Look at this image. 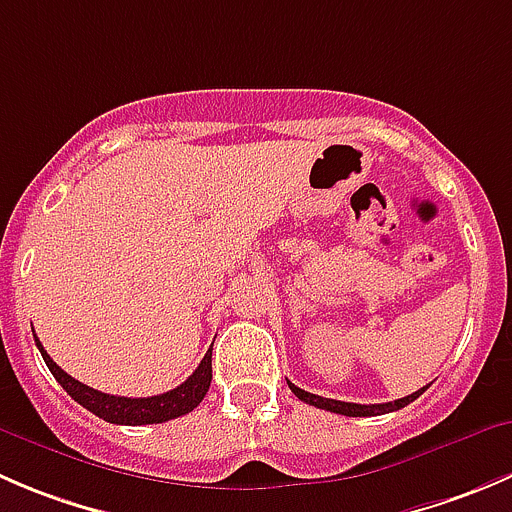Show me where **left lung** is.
I'll return each instance as SVG.
<instances>
[{"label":"left lung","mask_w":512,"mask_h":512,"mask_svg":"<svg viewBox=\"0 0 512 512\" xmlns=\"http://www.w3.org/2000/svg\"><path fill=\"white\" fill-rule=\"evenodd\" d=\"M290 385L292 393L297 395L300 400H305L307 405H315V408L320 410H330V413H337V415H347V418H370V415H385V413H393V410H400L405 408V405H410L413 400H418L420 395L425 393V388L415 390L413 395H408V398H400V400H393V403H377V405H360V403H342V400H330V398H320V395H312L307 393V390H300L297 385H292V382H287Z\"/></svg>","instance_id":"1"}]
</instances>
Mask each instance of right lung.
Returning a JSON list of instances; mask_svg holds the SVG:
<instances>
[{
	"mask_svg": "<svg viewBox=\"0 0 512 512\" xmlns=\"http://www.w3.org/2000/svg\"><path fill=\"white\" fill-rule=\"evenodd\" d=\"M39 352H42L44 362H47L49 372L57 377V382L67 390V395H72V400H77L82 408H87L89 413H94L97 418L107 420L114 425H155V423H167V420H175L180 415L192 413L197 405L205 400L207 390H210L212 382V347L207 350V355L202 357V362L197 365V370L187 377L182 385H177L175 390L162 395H152V398H119V395H107L99 393V390L89 388L84 382L74 380L72 375L62 370L52 357L47 355V350L42 347V342L34 335Z\"/></svg>",
	"mask_w": 512,
	"mask_h": 512,
	"instance_id": "obj_1",
	"label": "right lung"
}]
</instances>
